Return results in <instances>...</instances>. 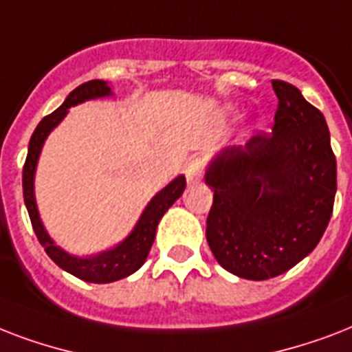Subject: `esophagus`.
Wrapping results in <instances>:
<instances>
[{"label": "esophagus", "instance_id": "1", "mask_svg": "<svg viewBox=\"0 0 352 352\" xmlns=\"http://www.w3.org/2000/svg\"><path fill=\"white\" fill-rule=\"evenodd\" d=\"M184 173H186V179H188V182H190V184L201 182V179H203V175H204L203 159H201V157H193V159L188 162Z\"/></svg>", "mask_w": 352, "mask_h": 352}]
</instances>
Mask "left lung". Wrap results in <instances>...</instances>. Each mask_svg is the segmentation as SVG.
<instances>
[{"label": "left lung", "mask_w": 352, "mask_h": 352, "mask_svg": "<svg viewBox=\"0 0 352 352\" xmlns=\"http://www.w3.org/2000/svg\"><path fill=\"white\" fill-rule=\"evenodd\" d=\"M272 135L217 151L204 182L214 192L206 241L221 267L263 281L311 254L333 215L336 159L325 117L294 85L274 80Z\"/></svg>", "instance_id": "1"}]
</instances>
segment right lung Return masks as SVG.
Returning <instances> with one entry per match:
<instances>
[{
	"mask_svg": "<svg viewBox=\"0 0 352 352\" xmlns=\"http://www.w3.org/2000/svg\"><path fill=\"white\" fill-rule=\"evenodd\" d=\"M106 96H113V91L111 85L104 80H91V82H85L74 91H71L62 106L38 124L32 137H30L29 153H27V160H25L23 166V199L36 237L40 241V245L45 248L47 256L51 257L58 267L65 272L73 274L76 278L84 279L87 283H113V281H118V279L127 278L133 272H137L146 261L149 250H151L159 221L170 210L171 204L181 197L184 188H186L184 175H177L170 184H166L160 192L155 193L133 226V230L113 248H107V250L93 254V256L80 257L69 254V252L63 250L62 246L54 243V239L43 226L34 195V177L41 149H43V144H45L52 129L67 117L71 107L84 104L87 100L106 98Z\"/></svg>",
	"mask_w": 352,
	"mask_h": 352,
	"instance_id": "obj_1",
	"label": "right lung"
}]
</instances>
